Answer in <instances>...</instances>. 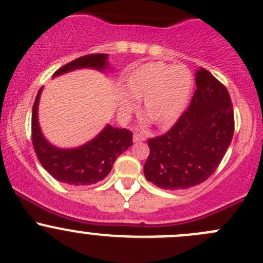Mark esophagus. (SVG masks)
<instances>
[{
	"mask_svg": "<svg viewBox=\"0 0 263 263\" xmlns=\"http://www.w3.org/2000/svg\"><path fill=\"white\" fill-rule=\"evenodd\" d=\"M145 139H146V137H145V135L142 134V132H135L134 134V142H142V141H145Z\"/></svg>",
	"mask_w": 263,
	"mask_h": 263,
	"instance_id": "obj_1",
	"label": "esophagus"
}]
</instances>
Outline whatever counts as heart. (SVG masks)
<instances>
[{"mask_svg":"<svg viewBox=\"0 0 263 263\" xmlns=\"http://www.w3.org/2000/svg\"><path fill=\"white\" fill-rule=\"evenodd\" d=\"M192 75L182 66L163 62H148L127 73L119 95L118 108L123 115L135 110L134 100L141 104L144 118L156 127H169L176 123L185 109L192 92Z\"/></svg>","mask_w":263,"mask_h":263,"instance_id":"heart-1","label":"heart"}]
</instances>
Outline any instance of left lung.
I'll return each mask as SVG.
<instances>
[{
  "mask_svg": "<svg viewBox=\"0 0 263 263\" xmlns=\"http://www.w3.org/2000/svg\"><path fill=\"white\" fill-rule=\"evenodd\" d=\"M196 91L173 128L147 141L145 178L163 190H187L205 182L224 158L234 134L229 92L205 68L195 73Z\"/></svg>",
  "mask_w": 263,
  "mask_h": 263,
  "instance_id": "1",
  "label": "left lung"
}]
</instances>
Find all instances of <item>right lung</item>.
Wrapping results in <instances>:
<instances>
[{
  "instance_id": "obj_1",
  "label": "right lung",
  "mask_w": 263,
  "mask_h": 263,
  "mask_svg": "<svg viewBox=\"0 0 263 263\" xmlns=\"http://www.w3.org/2000/svg\"><path fill=\"white\" fill-rule=\"evenodd\" d=\"M81 68L107 73L112 71L108 54H89L67 63L53 78ZM41 87L31 113V139L42 166L57 181L71 185H90L103 181L110 173L116 159L132 145V132L107 124L94 139L78 147L63 148L50 144L43 135L38 119Z\"/></svg>"
}]
</instances>
